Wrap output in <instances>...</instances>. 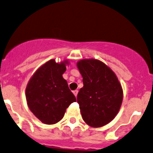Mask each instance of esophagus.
Segmentation results:
<instances>
[{"label":"esophagus","instance_id":"esophagus-1","mask_svg":"<svg viewBox=\"0 0 153 153\" xmlns=\"http://www.w3.org/2000/svg\"><path fill=\"white\" fill-rule=\"evenodd\" d=\"M78 91L77 90H74V91H73V93H74V95H75V97H76L77 95H78Z\"/></svg>","mask_w":153,"mask_h":153}]
</instances>
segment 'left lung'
Returning <instances> with one entry per match:
<instances>
[{"mask_svg":"<svg viewBox=\"0 0 153 153\" xmlns=\"http://www.w3.org/2000/svg\"><path fill=\"white\" fill-rule=\"evenodd\" d=\"M84 87L77 96L84 122L93 128L109 123L122 105V86L114 72L103 62L84 59L77 63Z\"/></svg>","mask_w":153,"mask_h":153,"instance_id":"left-lung-1","label":"left lung"}]
</instances>
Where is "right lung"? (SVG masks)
I'll return each instance as SVG.
<instances>
[{
    "label": "right lung",
    "instance_id": "add662e5",
    "mask_svg": "<svg viewBox=\"0 0 153 153\" xmlns=\"http://www.w3.org/2000/svg\"><path fill=\"white\" fill-rule=\"evenodd\" d=\"M67 60L56 63L48 60L33 75L25 90L27 103L31 112L42 123L52 125L63 119L71 103L76 102L63 78Z\"/></svg>",
    "mask_w": 153,
    "mask_h": 153
}]
</instances>
